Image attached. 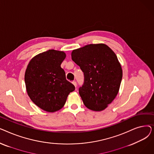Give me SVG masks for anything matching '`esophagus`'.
Returning a JSON list of instances; mask_svg holds the SVG:
<instances>
[{
	"instance_id": "1",
	"label": "esophagus",
	"mask_w": 154,
	"mask_h": 154,
	"mask_svg": "<svg viewBox=\"0 0 154 154\" xmlns=\"http://www.w3.org/2000/svg\"><path fill=\"white\" fill-rule=\"evenodd\" d=\"M72 84H74V85L75 87H77V82H76L75 81H73V82H72Z\"/></svg>"
}]
</instances>
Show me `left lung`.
<instances>
[{"label":"left lung","mask_w":154,"mask_h":154,"mask_svg":"<svg viewBox=\"0 0 154 154\" xmlns=\"http://www.w3.org/2000/svg\"><path fill=\"white\" fill-rule=\"evenodd\" d=\"M71 56L84 72L79 89L84 104L94 111L104 110L116 98L122 78L117 55L107 45L98 44L74 50Z\"/></svg>","instance_id":"8db88e82"}]
</instances>
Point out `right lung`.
Wrapping results in <instances>:
<instances>
[{
  "label": "right lung",
  "mask_w": 154,
  "mask_h": 154,
  "mask_svg": "<svg viewBox=\"0 0 154 154\" xmlns=\"http://www.w3.org/2000/svg\"><path fill=\"white\" fill-rule=\"evenodd\" d=\"M66 57L63 51L48 50L29 62L25 73L26 89L31 100L48 112L62 109L75 86L66 80L60 65Z\"/></svg>",
  "instance_id": "1"
}]
</instances>
